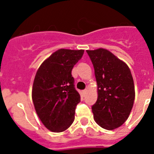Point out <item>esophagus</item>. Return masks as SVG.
Instances as JSON below:
<instances>
[{
	"instance_id": "34e87169",
	"label": "esophagus",
	"mask_w": 154,
	"mask_h": 154,
	"mask_svg": "<svg viewBox=\"0 0 154 154\" xmlns=\"http://www.w3.org/2000/svg\"><path fill=\"white\" fill-rule=\"evenodd\" d=\"M86 92H87V89H85V90H83L82 91V96H85V94H86Z\"/></svg>"
}]
</instances>
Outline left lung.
I'll return each mask as SVG.
<instances>
[{"label": "left lung", "instance_id": "left-lung-1", "mask_svg": "<svg viewBox=\"0 0 154 154\" xmlns=\"http://www.w3.org/2000/svg\"><path fill=\"white\" fill-rule=\"evenodd\" d=\"M93 65L98 85L97 101L92 106L99 126L112 130L119 127L130 116L135 89L130 68L104 48L87 50Z\"/></svg>", "mask_w": 154, "mask_h": 154}]
</instances>
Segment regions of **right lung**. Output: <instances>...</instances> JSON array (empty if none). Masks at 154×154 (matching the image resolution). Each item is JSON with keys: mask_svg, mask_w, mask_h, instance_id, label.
<instances>
[{"mask_svg": "<svg viewBox=\"0 0 154 154\" xmlns=\"http://www.w3.org/2000/svg\"><path fill=\"white\" fill-rule=\"evenodd\" d=\"M83 53L84 50L59 49L37 71L32 100L39 119L50 131H65L74 121L80 95L75 88L72 70Z\"/></svg>", "mask_w": 154, "mask_h": 154, "instance_id": "1", "label": "right lung"}]
</instances>
